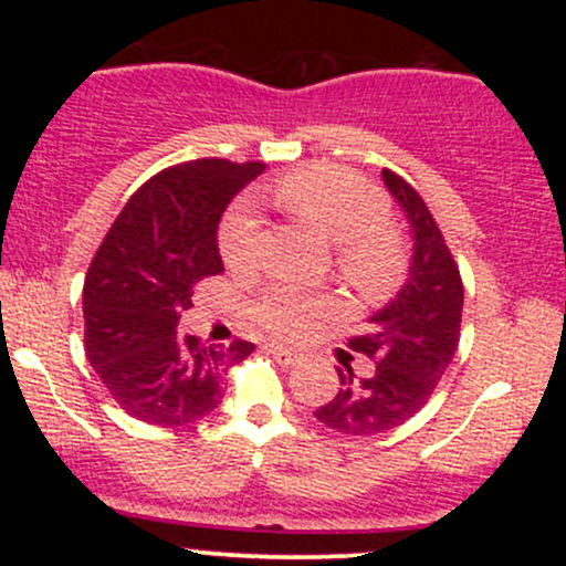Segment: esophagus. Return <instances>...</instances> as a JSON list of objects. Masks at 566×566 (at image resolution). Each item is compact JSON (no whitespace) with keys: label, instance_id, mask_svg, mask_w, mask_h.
Segmentation results:
<instances>
[{"label":"esophagus","instance_id":"34e87169","mask_svg":"<svg viewBox=\"0 0 566 566\" xmlns=\"http://www.w3.org/2000/svg\"><path fill=\"white\" fill-rule=\"evenodd\" d=\"M265 350H269L271 356L279 361V365H297L301 361V354L297 350H292L287 346H279V343H265Z\"/></svg>","mask_w":566,"mask_h":566}]
</instances>
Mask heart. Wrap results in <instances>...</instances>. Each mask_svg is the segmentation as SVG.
<instances>
[{
    "mask_svg": "<svg viewBox=\"0 0 566 566\" xmlns=\"http://www.w3.org/2000/svg\"><path fill=\"white\" fill-rule=\"evenodd\" d=\"M276 201L335 247V269L348 287L386 297L407 271V247L388 223V201L373 184L343 167H308L276 184ZM261 226L237 207L220 226V252L231 269H247L258 255ZM335 311L327 295L274 284L255 303V319L271 335L301 337Z\"/></svg>",
    "mask_w": 566,
    "mask_h": 566,
    "instance_id": "heart-1",
    "label": "heart"
}]
</instances>
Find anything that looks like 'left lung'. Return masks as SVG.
<instances>
[{
	"mask_svg": "<svg viewBox=\"0 0 566 566\" xmlns=\"http://www.w3.org/2000/svg\"><path fill=\"white\" fill-rule=\"evenodd\" d=\"M382 180L407 216L412 263L405 287L369 316L365 335L348 340L350 350L375 361V373L356 378L343 361L335 399L314 412L319 423L348 437L386 433L423 409L458 350L463 319V279L431 210L401 175L382 170Z\"/></svg>",
	"mask_w": 566,
	"mask_h": 566,
	"instance_id": "obj_1",
	"label": "left lung"
}]
</instances>
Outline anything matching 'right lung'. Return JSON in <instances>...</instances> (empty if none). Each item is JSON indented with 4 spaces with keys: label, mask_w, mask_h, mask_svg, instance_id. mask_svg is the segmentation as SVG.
<instances>
[{
    "label": "right lung",
    "mask_w": 566,
    "mask_h": 566,
    "mask_svg": "<svg viewBox=\"0 0 566 566\" xmlns=\"http://www.w3.org/2000/svg\"><path fill=\"white\" fill-rule=\"evenodd\" d=\"M263 161L197 159L146 180L97 247L84 279V350L127 415L151 426L201 420L223 399V378L255 350L178 333L193 284L218 276V223Z\"/></svg>",
    "instance_id": "add662e5"
}]
</instances>
